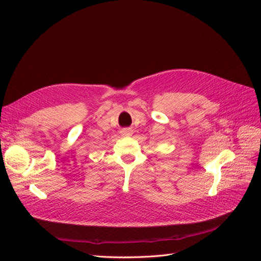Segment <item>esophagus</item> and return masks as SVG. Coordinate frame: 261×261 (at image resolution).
Masks as SVG:
<instances>
[{
    "label": "esophagus",
    "mask_w": 261,
    "mask_h": 261,
    "mask_svg": "<svg viewBox=\"0 0 261 261\" xmlns=\"http://www.w3.org/2000/svg\"><path fill=\"white\" fill-rule=\"evenodd\" d=\"M123 134H124V135H130L132 130H130V129H124V130H123Z\"/></svg>",
    "instance_id": "esophagus-1"
}]
</instances>
